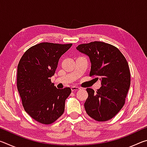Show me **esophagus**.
<instances>
[{
  "mask_svg": "<svg viewBox=\"0 0 147 147\" xmlns=\"http://www.w3.org/2000/svg\"><path fill=\"white\" fill-rule=\"evenodd\" d=\"M80 89V88H78V87H76V86H72L71 87V91H78Z\"/></svg>",
  "mask_w": 147,
  "mask_h": 147,
  "instance_id": "obj_1",
  "label": "esophagus"
}]
</instances>
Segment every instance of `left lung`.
Here are the masks:
<instances>
[{
	"label": "left lung",
	"instance_id": "1",
	"mask_svg": "<svg viewBox=\"0 0 147 147\" xmlns=\"http://www.w3.org/2000/svg\"><path fill=\"white\" fill-rule=\"evenodd\" d=\"M76 49L89 57L91 63L89 76L101 80L102 86L95 93L93 89H86L88 93L84 103L86 113L96 121L110 120L125 104L130 86L128 62L117 47L104 42L80 44Z\"/></svg>",
	"mask_w": 147,
	"mask_h": 147
}]
</instances>
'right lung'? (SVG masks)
Masks as SVG:
<instances>
[{"label": "right lung", "mask_w": 147, "mask_h": 147, "mask_svg": "<svg viewBox=\"0 0 147 147\" xmlns=\"http://www.w3.org/2000/svg\"><path fill=\"white\" fill-rule=\"evenodd\" d=\"M72 45L37 44L27 50L19 62L17 87L22 104L26 112L41 124L53 123L64 112L71 89H57L51 77L55 73L59 59Z\"/></svg>", "instance_id": "right-lung-1"}]
</instances>
